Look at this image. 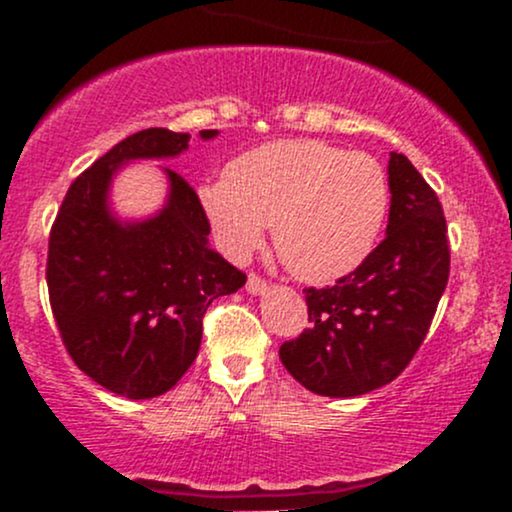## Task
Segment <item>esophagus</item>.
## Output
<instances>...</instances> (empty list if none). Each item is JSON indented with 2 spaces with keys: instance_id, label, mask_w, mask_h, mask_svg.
Masks as SVG:
<instances>
[{
  "instance_id": "1",
  "label": "esophagus",
  "mask_w": 512,
  "mask_h": 512,
  "mask_svg": "<svg viewBox=\"0 0 512 512\" xmlns=\"http://www.w3.org/2000/svg\"><path fill=\"white\" fill-rule=\"evenodd\" d=\"M245 289H248L250 296H262V293H267L269 284L262 279V276L250 274V276H248V284H245Z\"/></svg>"
}]
</instances>
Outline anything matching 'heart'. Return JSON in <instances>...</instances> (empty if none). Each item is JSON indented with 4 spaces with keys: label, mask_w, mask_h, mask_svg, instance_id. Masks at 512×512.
<instances>
[{
    "label": "heart",
    "mask_w": 512,
    "mask_h": 512,
    "mask_svg": "<svg viewBox=\"0 0 512 512\" xmlns=\"http://www.w3.org/2000/svg\"><path fill=\"white\" fill-rule=\"evenodd\" d=\"M197 195L228 257L245 260L274 223L276 252L308 284L356 272L390 211L383 163L322 139H279L245 151Z\"/></svg>",
    "instance_id": "heart-1"
}]
</instances>
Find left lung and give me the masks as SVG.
Masks as SVG:
<instances>
[{"label": "left lung", "instance_id": "8db88e82", "mask_svg": "<svg viewBox=\"0 0 512 512\" xmlns=\"http://www.w3.org/2000/svg\"><path fill=\"white\" fill-rule=\"evenodd\" d=\"M387 236L356 272L305 289L310 330L279 358L305 390L358 397L397 378L426 339L450 274L436 192L404 154H390Z\"/></svg>", "mask_w": 512, "mask_h": 512}]
</instances>
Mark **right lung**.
I'll return each instance as SVG.
<instances>
[{
	"label": "right lung",
	"instance_id": "1",
	"mask_svg": "<svg viewBox=\"0 0 512 512\" xmlns=\"http://www.w3.org/2000/svg\"><path fill=\"white\" fill-rule=\"evenodd\" d=\"M187 142L190 134L163 127L122 139L72 182L50 231L48 291L62 342L88 378L127 399L178 383L197 358L209 305L245 284L209 248L197 192L175 170L163 168L168 199L154 216L120 221L110 209L117 170L175 158Z\"/></svg>",
	"mask_w": 512,
	"mask_h": 512
}]
</instances>
